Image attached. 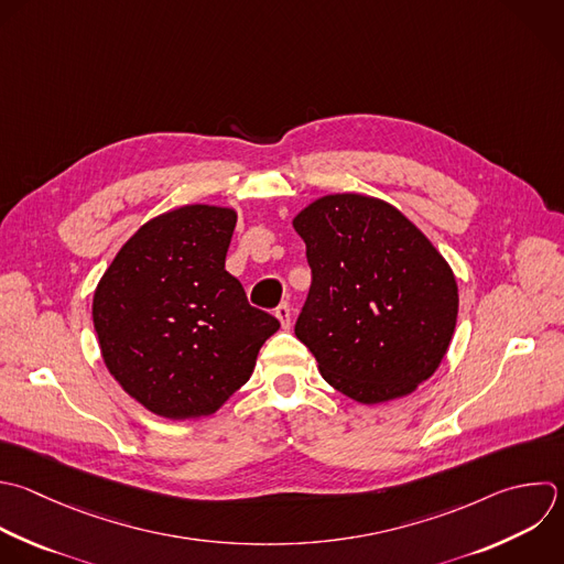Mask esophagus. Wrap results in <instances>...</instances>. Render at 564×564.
Returning <instances> with one entry per match:
<instances>
[{
    "mask_svg": "<svg viewBox=\"0 0 564 564\" xmlns=\"http://www.w3.org/2000/svg\"><path fill=\"white\" fill-rule=\"evenodd\" d=\"M275 317L280 319L282 328H289V326H291V306H289V304H280V306L275 308Z\"/></svg>",
    "mask_w": 564,
    "mask_h": 564,
    "instance_id": "obj_1",
    "label": "esophagus"
}]
</instances>
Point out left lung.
<instances>
[{
	"label": "left lung",
	"instance_id": "left-lung-1",
	"mask_svg": "<svg viewBox=\"0 0 564 564\" xmlns=\"http://www.w3.org/2000/svg\"><path fill=\"white\" fill-rule=\"evenodd\" d=\"M293 229L313 271L295 335L322 377L364 405L412 394L456 328L447 260L394 205L366 194L322 196Z\"/></svg>",
	"mask_w": 564,
	"mask_h": 564
}]
</instances>
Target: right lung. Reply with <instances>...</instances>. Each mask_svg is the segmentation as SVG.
I'll return each instance as SVG.
<instances>
[{
  "label": "right lung",
  "mask_w": 564,
  "mask_h": 564,
  "mask_svg": "<svg viewBox=\"0 0 564 564\" xmlns=\"http://www.w3.org/2000/svg\"><path fill=\"white\" fill-rule=\"evenodd\" d=\"M236 223L234 207L165 212L137 229L97 284L93 319L104 364L163 419L220 410L280 328L225 269Z\"/></svg>",
  "instance_id": "right-lung-1"
}]
</instances>
